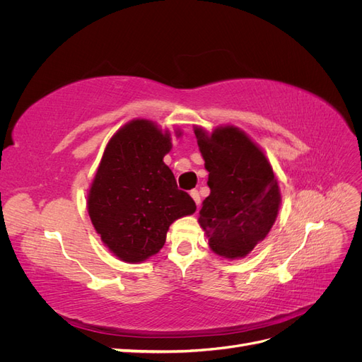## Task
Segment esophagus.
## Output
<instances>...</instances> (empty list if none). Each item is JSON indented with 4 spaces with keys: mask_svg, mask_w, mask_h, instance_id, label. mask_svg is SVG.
<instances>
[{
    "mask_svg": "<svg viewBox=\"0 0 362 362\" xmlns=\"http://www.w3.org/2000/svg\"><path fill=\"white\" fill-rule=\"evenodd\" d=\"M190 196L193 198L194 204L199 206V205H201V196H199V192H198V190H192V192H190Z\"/></svg>",
    "mask_w": 362,
    "mask_h": 362,
    "instance_id": "34e87169",
    "label": "esophagus"
}]
</instances>
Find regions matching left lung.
<instances>
[{
  "label": "left lung",
  "mask_w": 362,
  "mask_h": 362,
  "mask_svg": "<svg viewBox=\"0 0 362 362\" xmlns=\"http://www.w3.org/2000/svg\"><path fill=\"white\" fill-rule=\"evenodd\" d=\"M211 193L202 202L199 225L210 247L242 258L264 240L276 221L281 194L269 160L243 131L221 127L208 136L194 129Z\"/></svg>",
  "instance_id": "left-lung-1"
}]
</instances>
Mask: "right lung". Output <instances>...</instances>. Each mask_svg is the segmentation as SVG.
Returning <instances> with one entry per match:
<instances>
[{"label": "right lung", "instance_id": "add662e5", "mask_svg": "<svg viewBox=\"0 0 362 362\" xmlns=\"http://www.w3.org/2000/svg\"><path fill=\"white\" fill-rule=\"evenodd\" d=\"M170 148L168 133L151 120L136 119L104 151L87 208L104 245L122 261L140 262L157 254L170 223L196 210L163 161Z\"/></svg>", "mask_w": 362, "mask_h": 362}]
</instances>
